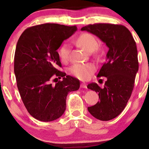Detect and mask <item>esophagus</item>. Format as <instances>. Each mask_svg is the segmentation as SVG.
I'll return each mask as SVG.
<instances>
[{"mask_svg": "<svg viewBox=\"0 0 149 149\" xmlns=\"http://www.w3.org/2000/svg\"><path fill=\"white\" fill-rule=\"evenodd\" d=\"M80 87L81 88H86V84L85 83H84V82H82V83H81L80 84Z\"/></svg>", "mask_w": 149, "mask_h": 149, "instance_id": "esophagus-1", "label": "esophagus"}]
</instances>
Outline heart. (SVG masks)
<instances>
[{
    "label": "heart",
    "instance_id": "heart-1",
    "mask_svg": "<svg viewBox=\"0 0 149 149\" xmlns=\"http://www.w3.org/2000/svg\"><path fill=\"white\" fill-rule=\"evenodd\" d=\"M75 42L80 47L83 48L87 52H93L96 49L97 47V41L96 38L89 33H82L77 38ZM70 47L68 44L65 43L62 45L58 49V55L61 61H67L69 58ZM94 66L91 64H76L69 69L71 74L80 80H88L93 72Z\"/></svg>",
    "mask_w": 149,
    "mask_h": 149
}]
</instances>
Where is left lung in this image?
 <instances>
[{"label":"left lung","mask_w":149,"mask_h":149,"mask_svg":"<svg viewBox=\"0 0 149 149\" xmlns=\"http://www.w3.org/2000/svg\"><path fill=\"white\" fill-rule=\"evenodd\" d=\"M81 30L95 35L109 47L106 61L97 76L107 78L104 87L96 83L87 85L98 93L100 98L88 107V112L96 119L108 121L121 113L132 93L139 67L136 43L129 30L120 24H88Z\"/></svg>","instance_id":"1"}]
</instances>
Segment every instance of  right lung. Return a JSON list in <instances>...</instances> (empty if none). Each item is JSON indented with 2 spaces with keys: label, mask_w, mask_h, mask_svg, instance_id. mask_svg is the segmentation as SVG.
Masks as SVG:
<instances>
[{
  "label": "right lung",
  "mask_w": 149,
  "mask_h": 149,
  "mask_svg": "<svg viewBox=\"0 0 149 149\" xmlns=\"http://www.w3.org/2000/svg\"><path fill=\"white\" fill-rule=\"evenodd\" d=\"M76 30V26L46 23L27 28L18 39L14 56L17 86L24 107L36 120L50 122L61 117L67 94L80 87L79 80L57 69L62 65L56 51ZM54 75L63 78L55 86L50 83Z\"/></svg>",
  "instance_id": "add662e5"
}]
</instances>
